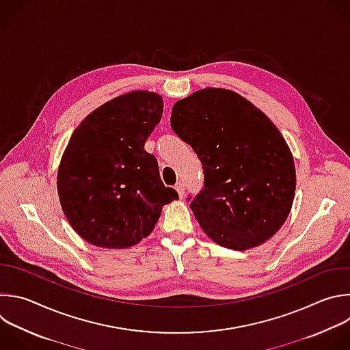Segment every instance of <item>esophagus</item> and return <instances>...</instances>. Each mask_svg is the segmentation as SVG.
Masks as SVG:
<instances>
[{"label":"esophagus","mask_w":350,"mask_h":350,"mask_svg":"<svg viewBox=\"0 0 350 350\" xmlns=\"http://www.w3.org/2000/svg\"><path fill=\"white\" fill-rule=\"evenodd\" d=\"M174 188H176V191H177L178 196L183 199V198H184V195H185V188H184V184H183V183H177Z\"/></svg>","instance_id":"esophagus-1"}]
</instances>
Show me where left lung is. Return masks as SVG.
I'll return each instance as SVG.
<instances>
[{"instance_id":"obj_1","label":"left lung","mask_w":350,"mask_h":350,"mask_svg":"<svg viewBox=\"0 0 350 350\" xmlns=\"http://www.w3.org/2000/svg\"><path fill=\"white\" fill-rule=\"evenodd\" d=\"M170 124L203 165L204 189L189 207L204 234L239 252L271 239L291 211L297 185L293 154L276 125L224 88L178 100Z\"/></svg>"}]
</instances>
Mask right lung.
I'll return each mask as SVG.
<instances>
[{
	"label": "right lung",
	"instance_id": "add662e5",
	"mask_svg": "<svg viewBox=\"0 0 350 350\" xmlns=\"http://www.w3.org/2000/svg\"><path fill=\"white\" fill-rule=\"evenodd\" d=\"M162 112L161 94L132 90L93 109L70 137L57 193L70 225L88 243L129 249L150 237L163 206L178 199L144 150Z\"/></svg>",
	"mask_w": 350,
	"mask_h": 350
}]
</instances>
